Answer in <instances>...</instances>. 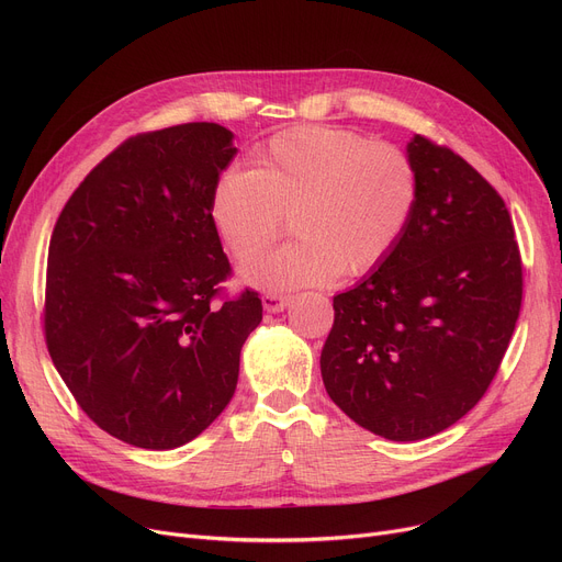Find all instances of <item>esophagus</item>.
Masks as SVG:
<instances>
[{"mask_svg":"<svg viewBox=\"0 0 562 562\" xmlns=\"http://www.w3.org/2000/svg\"><path fill=\"white\" fill-rule=\"evenodd\" d=\"M289 303H291V296H282V293H266V296L261 299V305L269 314L284 312Z\"/></svg>","mask_w":562,"mask_h":562,"instance_id":"esophagus-1","label":"esophagus"}]
</instances>
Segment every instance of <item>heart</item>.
Listing matches in <instances>:
<instances>
[{
	"label": "heart",
	"mask_w": 562,
	"mask_h": 562,
	"mask_svg": "<svg viewBox=\"0 0 562 562\" xmlns=\"http://www.w3.org/2000/svg\"><path fill=\"white\" fill-rule=\"evenodd\" d=\"M419 204V172L396 145L339 127L282 132L255 153L252 170L223 172L210 214L236 261L269 248L291 214L299 236L244 269L269 291L367 276L403 241Z\"/></svg>",
	"instance_id": "1"
}]
</instances>
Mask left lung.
Here are the masks:
<instances>
[{
  "label": "left lung",
  "instance_id": "1",
  "mask_svg": "<svg viewBox=\"0 0 562 562\" xmlns=\"http://www.w3.org/2000/svg\"><path fill=\"white\" fill-rule=\"evenodd\" d=\"M419 204L392 257L337 293L321 350L330 398L362 428L415 441L453 426L487 392L521 307L508 206L460 155L407 143Z\"/></svg>",
  "mask_w": 562,
  "mask_h": 562
}]
</instances>
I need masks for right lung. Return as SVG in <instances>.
<instances>
[{
    "instance_id": "add662e5",
    "label": "right lung",
    "mask_w": 562,
    "mask_h": 562,
    "mask_svg": "<svg viewBox=\"0 0 562 562\" xmlns=\"http://www.w3.org/2000/svg\"><path fill=\"white\" fill-rule=\"evenodd\" d=\"M236 147L216 123L127 138L66 202L47 255L45 341L66 387L109 435L138 449L187 445L239 380L261 321L232 276L210 214Z\"/></svg>"
}]
</instances>
